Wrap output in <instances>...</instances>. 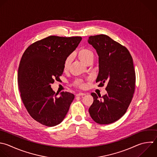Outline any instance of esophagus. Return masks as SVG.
I'll return each instance as SVG.
<instances>
[{
	"instance_id": "obj_1",
	"label": "esophagus",
	"mask_w": 157,
	"mask_h": 157,
	"mask_svg": "<svg viewBox=\"0 0 157 157\" xmlns=\"http://www.w3.org/2000/svg\"><path fill=\"white\" fill-rule=\"evenodd\" d=\"M85 93H77L76 94L77 96H85Z\"/></svg>"
}]
</instances>
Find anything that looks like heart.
<instances>
[{"instance_id": "obj_1", "label": "heart", "mask_w": 157, "mask_h": 157, "mask_svg": "<svg viewBox=\"0 0 157 157\" xmlns=\"http://www.w3.org/2000/svg\"><path fill=\"white\" fill-rule=\"evenodd\" d=\"M77 56L81 61L84 63L85 64H87L89 63L93 62L94 58V54L91 50L88 48H82L77 52ZM71 63V58L69 56L65 59L63 64V70L64 71H67L69 69ZM74 83L75 85L80 87L83 86V83L81 80H76Z\"/></svg>"}]
</instances>
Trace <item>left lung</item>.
Listing matches in <instances>:
<instances>
[{
    "label": "left lung",
    "mask_w": 157,
    "mask_h": 157,
    "mask_svg": "<svg viewBox=\"0 0 157 157\" xmlns=\"http://www.w3.org/2000/svg\"><path fill=\"white\" fill-rule=\"evenodd\" d=\"M88 42L99 56L96 82H100V86L107 83L104 96L91 94L94 101L89 113L97 123H112L126 113L133 96L136 74L132 58L126 47L106 35L90 36Z\"/></svg>",
    "instance_id": "obj_1"
}]
</instances>
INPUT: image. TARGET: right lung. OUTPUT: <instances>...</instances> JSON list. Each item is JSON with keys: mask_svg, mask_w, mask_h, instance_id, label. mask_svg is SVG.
Here are the masks:
<instances>
[{"mask_svg": "<svg viewBox=\"0 0 157 157\" xmlns=\"http://www.w3.org/2000/svg\"><path fill=\"white\" fill-rule=\"evenodd\" d=\"M82 39L51 36L31 45L22 56L18 72L21 98L29 115L43 125L59 124L69 111L74 95L61 92L57 97L51 84L60 80L65 59Z\"/></svg>", "mask_w": 157, "mask_h": 157, "instance_id": "obj_1", "label": "right lung"}]
</instances>
